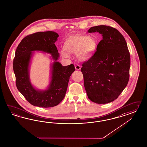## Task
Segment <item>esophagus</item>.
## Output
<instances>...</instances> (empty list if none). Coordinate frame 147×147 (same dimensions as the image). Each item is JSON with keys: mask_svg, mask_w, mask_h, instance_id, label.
<instances>
[{"mask_svg": "<svg viewBox=\"0 0 147 147\" xmlns=\"http://www.w3.org/2000/svg\"><path fill=\"white\" fill-rule=\"evenodd\" d=\"M75 68H76V69H77V70H79L81 69V67H80V65H76V66H75Z\"/></svg>", "mask_w": 147, "mask_h": 147, "instance_id": "esophagus-1", "label": "esophagus"}]
</instances>
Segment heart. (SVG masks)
<instances>
[{
  "label": "heart",
  "instance_id": "obj_1",
  "mask_svg": "<svg viewBox=\"0 0 147 147\" xmlns=\"http://www.w3.org/2000/svg\"><path fill=\"white\" fill-rule=\"evenodd\" d=\"M96 46L97 40L94 37L78 35L72 38L66 45L65 49L72 53L80 52L79 58L82 60H86L93 55ZM62 54L66 58L69 57V55L65 52H62Z\"/></svg>",
  "mask_w": 147,
  "mask_h": 147
}]
</instances>
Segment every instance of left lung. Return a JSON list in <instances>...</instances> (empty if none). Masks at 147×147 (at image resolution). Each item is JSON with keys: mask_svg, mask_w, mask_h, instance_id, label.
<instances>
[{"mask_svg": "<svg viewBox=\"0 0 147 147\" xmlns=\"http://www.w3.org/2000/svg\"><path fill=\"white\" fill-rule=\"evenodd\" d=\"M88 32H98L102 39L93 55L82 65L85 90L93 102H111L128 83L130 57L127 44L120 32L112 27H92Z\"/></svg>", "mask_w": 147, "mask_h": 147, "instance_id": "obj_1", "label": "left lung"}]
</instances>
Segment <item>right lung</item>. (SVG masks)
Returning a JSON list of instances; mask_svg holds the SVG:
<instances>
[{
	"label": "right lung",
	"instance_id": "1",
	"mask_svg": "<svg viewBox=\"0 0 147 147\" xmlns=\"http://www.w3.org/2000/svg\"><path fill=\"white\" fill-rule=\"evenodd\" d=\"M58 33L53 31L39 32L25 36L16 51L13 63L16 83L18 90L32 105L42 108L54 107L62 101L67 91L69 78L75 71L73 64L63 66L57 61L59 53L55 42ZM42 51L50 53L55 61L52 65L51 80L44 91L34 89L29 76V65L32 51Z\"/></svg>",
	"mask_w": 147,
	"mask_h": 147
}]
</instances>
